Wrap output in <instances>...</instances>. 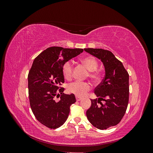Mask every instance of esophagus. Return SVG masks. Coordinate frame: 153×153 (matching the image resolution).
Wrapping results in <instances>:
<instances>
[{
	"label": "esophagus",
	"mask_w": 153,
	"mask_h": 153,
	"mask_svg": "<svg viewBox=\"0 0 153 153\" xmlns=\"http://www.w3.org/2000/svg\"><path fill=\"white\" fill-rule=\"evenodd\" d=\"M76 100L77 101H80V100H82V98H80V97H78V96H76Z\"/></svg>",
	"instance_id": "esophagus-1"
}]
</instances>
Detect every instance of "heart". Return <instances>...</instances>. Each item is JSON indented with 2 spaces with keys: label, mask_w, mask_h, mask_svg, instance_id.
<instances>
[{
  "label": "heart",
  "mask_w": 153,
  "mask_h": 153,
  "mask_svg": "<svg viewBox=\"0 0 153 153\" xmlns=\"http://www.w3.org/2000/svg\"><path fill=\"white\" fill-rule=\"evenodd\" d=\"M81 62L84 64L88 70L90 71L89 76L93 80H98L100 78V73L95 69L98 67V62L95 57L87 56L80 59ZM73 65L71 61H67L63 64L62 72L64 77L69 80L72 76ZM91 89V85L85 82H75L69 84L67 87L68 92L75 94L78 97L84 96L87 92Z\"/></svg>",
  "instance_id": "heart-1"
}]
</instances>
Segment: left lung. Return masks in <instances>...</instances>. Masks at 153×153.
Returning a JSON list of instances; mask_svg holds the SVG:
<instances>
[{"instance_id": "left-lung-1", "label": "left lung", "mask_w": 153, "mask_h": 153, "mask_svg": "<svg viewBox=\"0 0 153 153\" xmlns=\"http://www.w3.org/2000/svg\"><path fill=\"white\" fill-rule=\"evenodd\" d=\"M84 50L101 60L105 71L104 79L94 90L98 98L91 100V106L86 115L94 127L106 129L117 125L126 112L129 100V75L123 63L110 51L101 48Z\"/></svg>"}]
</instances>
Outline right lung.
<instances>
[{"mask_svg":"<svg viewBox=\"0 0 153 153\" xmlns=\"http://www.w3.org/2000/svg\"><path fill=\"white\" fill-rule=\"evenodd\" d=\"M82 48L50 47L36 57L28 75L30 105L36 119L51 129H56L66 122L70 106L76 102L73 94H66L59 85L64 82L63 64L80 54ZM61 96H60L59 95ZM60 96L56 102L54 98Z\"/></svg>","mask_w":153,"mask_h":153,"instance_id":"add662e5","label":"right lung"}]
</instances>
